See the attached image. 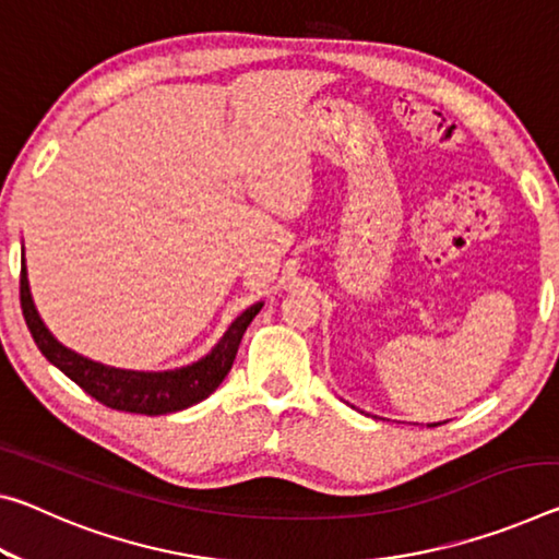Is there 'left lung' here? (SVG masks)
<instances>
[{"label":"left lung","mask_w":559,"mask_h":559,"mask_svg":"<svg viewBox=\"0 0 559 559\" xmlns=\"http://www.w3.org/2000/svg\"><path fill=\"white\" fill-rule=\"evenodd\" d=\"M436 425H440V423H430V428H436Z\"/></svg>","instance_id":"left-lung-1"}]
</instances>
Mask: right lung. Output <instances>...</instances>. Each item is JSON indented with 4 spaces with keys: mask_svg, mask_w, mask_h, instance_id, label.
Returning <instances> with one entry per match:
<instances>
[{
    "mask_svg": "<svg viewBox=\"0 0 559 559\" xmlns=\"http://www.w3.org/2000/svg\"><path fill=\"white\" fill-rule=\"evenodd\" d=\"M20 300L26 328H29L32 338L41 350V356L47 358L51 366H57L61 373L72 378L84 393L96 397L102 405L114 407V411L121 413L141 415H166L183 411V407L197 405L203 397L214 393L216 388L224 383V378L234 366V358L238 353V345H241L246 328L251 325L255 313L263 308V304H253L251 308H246V311L228 325L224 338L211 348L209 356L191 362V366L174 370H152V373H148V370H123L104 366V362L79 356L72 348L61 345L55 335L49 333V328L44 325L37 308H34L24 255L20 276Z\"/></svg>",
    "mask_w": 559,
    "mask_h": 559,
    "instance_id": "add662e5",
    "label": "right lung"
}]
</instances>
